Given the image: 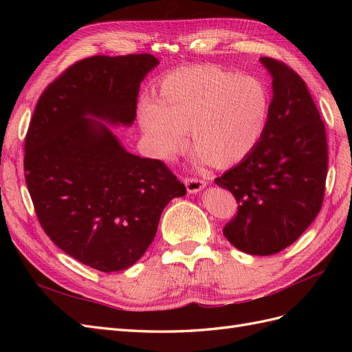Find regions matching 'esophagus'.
Returning <instances> with one entry per match:
<instances>
[{"label": "esophagus", "mask_w": 352, "mask_h": 352, "mask_svg": "<svg viewBox=\"0 0 352 352\" xmlns=\"http://www.w3.org/2000/svg\"><path fill=\"white\" fill-rule=\"evenodd\" d=\"M184 182L186 185V189L189 194H197V192H199V190L204 189V186H206L204 180L197 179V177H185Z\"/></svg>", "instance_id": "34e87169"}]
</instances>
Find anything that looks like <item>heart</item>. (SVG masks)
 <instances>
[{
  "label": "heart",
  "mask_w": 352,
  "mask_h": 352,
  "mask_svg": "<svg viewBox=\"0 0 352 352\" xmlns=\"http://www.w3.org/2000/svg\"><path fill=\"white\" fill-rule=\"evenodd\" d=\"M153 100L138 105L148 151L162 162L190 145L201 160L226 168L247 157L267 126L270 94L257 78L217 66L175 70L158 82Z\"/></svg>",
  "instance_id": "obj_1"
}]
</instances>
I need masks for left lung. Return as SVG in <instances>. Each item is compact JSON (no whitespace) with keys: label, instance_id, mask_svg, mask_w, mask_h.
<instances>
[{"label":"left lung","instance_id":"1","mask_svg":"<svg viewBox=\"0 0 352 352\" xmlns=\"http://www.w3.org/2000/svg\"><path fill=\"white\" fill-rule=\"evenodd\" d=\"M260 61L273 79L267 126L257 146L214 182L239 204L223 235L243 252L272 255L300 238L322 208L327 142L305 82L282 61Z\"/></svg>","mask_w":352,"mask_h":352}]
</instances>
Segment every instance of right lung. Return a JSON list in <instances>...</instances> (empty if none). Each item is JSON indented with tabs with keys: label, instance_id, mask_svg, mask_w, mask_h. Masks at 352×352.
<instances>
[{
	"label": "right lung",
	"instance_id": "right-lung-1",
	"mask_svg": "<svg viewBox=\"0 0 352 352\" xmlns=\"http://www.w3.org/2000/svg\"><path fill=\"white\" fill-rule=\"evenodd\" d=\"M151 54L74 63L38 100L25 141V176L42 229L89 267H131L160 216L186 188L168 167L124 150L110 126H132Z\"/></svg>",
	"mask_w": 352,
	"mask_h": 352
}]
</instances>
